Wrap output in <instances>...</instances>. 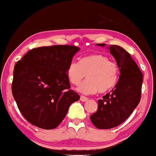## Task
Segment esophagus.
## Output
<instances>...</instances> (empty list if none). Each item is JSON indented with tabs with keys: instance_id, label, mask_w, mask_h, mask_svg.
<instances>
[{
	"instance_id": "obj_1",
	"label": "esophagus",
	"mask_w": 156,
	"mask_h": 156,
	"mask_svg": "<svg viewBox=\"0 0 156 156\" xmlns=\"http://www.w3.org/2000/svg\"><path fill=\"white\" fill-rule=\"evenodd\" d=\"M80 101H81L82 102H86V101H88V98H87V97L81 95V96H80Z\"/></svg>"
}]
</instances>
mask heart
Segmentation results:
<instances>
[{
    "mask_svg": "<svg viewBox=\"0 0 156 156\" xmlns=\"http://www.w3.org/2000/svg\"><path fill=\"white\" fill-rule=\"evenodd\" d=\"M69 82L75 86L84 83L78 88L83 94L105 93L114 88L119 80L118 66L101 54H90L81 57L78 63L72 62L66 69Z\"/></svg>",
    "mask_w": 156,
    "mask_h": 156,
    "instance_id": "b5f03b06",
    "label": "heart"
}]
</instances>
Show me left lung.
I'll return each mask as SVG.
<instances>
[{
    "instance_id": "left-lung-1",
    "label": "left lung",
    "mask_w": 156,
    "mask_h": 156,
    "mask_svg": "<svg viewBox=\"0 0 156 156\" xmlns=\"http://www.w3.org/2000/svg\"><path fill=\"white\" fill-rule=\"evenodd\" d=\"M108 48L117 62L120 75L110 93L98 101V110L90 117L93 125L99 129L117 127L129 117L140 102L143 82L142 73L124 48L118 45H110Z\"/></svg>"
}]
</instances>
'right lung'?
<instances>
[{"label": "right lung", "instance_id": "obj_1", "mask_svg": "<svg viewBox=\"0 0 156 156\" xmlns=\"http://www.w3.org/2000/svg\"><path fill=\"white\" fill-rule=\"evenodd\" d=\"M80 50L73 45L34 48L15 64L12 91L27 121L42 129H54L69 105L80 99L70 89L66 69Z\"/></svg>", "mask_w": 156, "mask_h": 156}]
</instances>
